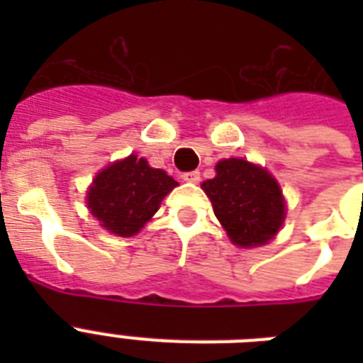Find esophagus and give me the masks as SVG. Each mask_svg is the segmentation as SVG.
Segmentation results:
<instances>
[{
  "mask_svg": "<svg viewBox=\"0 0 363 363\" xmlns=\"http://www.w3.org/2000/svg\"><path fill=\"white\" fill-rule=\"evenodd\" d=\"M182 181L199 182V171H186V173H182Z\"/></svg>",
  "mask_w": 363,
  "mask_h": 363,
  "instance_id": "esophagus-1",
  "label": "esophagus"
}]
</instances>
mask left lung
Here are the masks:
<instances>
[{
	"label": "left lung",
	"mask_w": 363,
	"mask_h": 363,
	"mask_svg": "<svg viewBox=\"0 0 363 363\" xmlns=\"http://www.w3.org/2000/svg\"><path fill=\"white\" fill-rule=\"evenodd\" d=\"M201 186L228 238L239 247L264 245L284 220V199L277 181L247 160H222L215 179Z\"/></svg>",
	"instance_id": "1"
}]
</instances>
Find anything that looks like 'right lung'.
Wrapping results in <instances>:
<instances>
[{"instance_id": "right-lung-1", "label": "right lung", "mask_w": 363, "mask_h": 363, "mask_svg": "<svg viewBox=\"0 0 363 363\" xmlns=\"http://www.w3.org/2000/svg\"><path fill=\"white\" fill-rule=\"evenodd\" d=\"M175 186L177 181L165 171L152 169L147 160L131 154L96 177L86 201L101 226L130 238L150 220Z\"/></svg>"}]
</instances>
